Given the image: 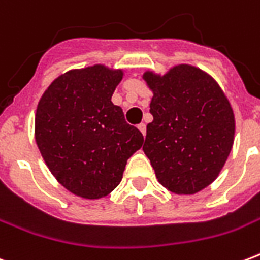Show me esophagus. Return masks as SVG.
I'll list each match as a JSON object with an SVG mask.
<instances>
[{"instance_id":"34e87169","label":"esophagus","mask_w":260,"mask_h":260,"mask_svg":"<svg viewBox=\"0 0 260 260\" xmlns=\"http://www.w3.org/2000/svg\"><path fill=\"white\" fill-rule=\"evenodd\" d=\"M138 128L140 129V132H142L143 135H146V124H144V122H140L138 125Z\"/></svg>"}]
</instances>
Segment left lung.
<instances>
[{"label":"left lung","mask_w":260,"mask_h":260,"mask_svg":"<svg viewBox=\"0 0 260 260\" xmlns=\"http://www.w3.org/2000/svg\"><path fill=\"white\" fill-rule=\"evenodd\" d=\"M152 91L143 151L159 183L196 194L218 177L234 146L235 114L216 79L191 64L143 74Z\"/></svg>","instance_id":"1"}]
</instances>
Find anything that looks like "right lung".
<instances>
[{"mask_svg": "<svg viewBox=\"0 0 260 260\" xmlns=\"http://www.w3.org/2000/svg\"><path fill=\"white\" fill-rule=\"evenodd\" d=\"M124 71L94 64L59 75L43 93L35 139L56 181L78 197L98 200L122 179L126 160L143 144L112 95Z\"/></svg>", "mask_w": 260, "mask_h": 260, "instance_id": "add662e5", "label": "right lung"}]
</instances>
